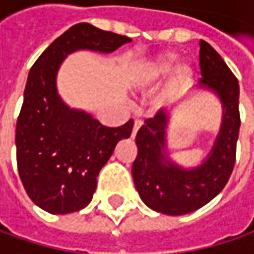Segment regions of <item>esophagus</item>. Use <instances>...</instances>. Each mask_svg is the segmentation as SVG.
Wrapping results in <instances>:
<instances>
[{
	"instance_id": "1",
	"label": "esophagus",
	"mask_w": 254,
	"mask_h": 254,
	"mask_svg": "<svg viewBox=\"0 0 254 254\" xmlns=\"http://www.w3.org/2000/svg\"><path fill=\"white\" fill-rule=\"evenodd\" d=\"M141 126H142L141 120H138V119H137V120H134V127H132V131H131V137H132V138L135 137V134H137V131H138V128H140Z\"/></svg>"
}]
</instances>
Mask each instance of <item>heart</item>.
Here are the masks:
<instances>
[{"label": "heart", "instance_id": "heart-1", "mask_svg": "<svg viewBox=\"0 0 254 254\" xmlns=\"http://www.w3.org/2000/svg\"><path fill=\"white\" fill-rule=\"evenodd\" d=\"M175 62H177V55L161 54L152 58L151 61L142 64L134 74V80H132L134 87L142 90V89H148L154 84L160 83L162 79L170 73ZM190 76H192V69L190 64H178L171 72L170 80L165 89V96L178 92L182 86H185L190 82Z\"/></svg>", "mask_w": 254, "mask_h": 254}]
</instances>
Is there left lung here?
<instances>
[{"label": "left lung", "mask_w": 254, "mask_h": 254, "mask_svg": "<svg viewBox=\"0 0 254 254\" xmlns=\"http://www.w3.org/2000/svg\"><path fill=\"white\" fill-rule=\"evenodd\" d=\"M200 79L190 92H209L222 106L219 131L205 158L193 167H184L171 157L168 128L175 107L162 109L147 119L135 137L138 148L132 162V181L141 200L158 213L180 216L199 209L226 185L235 167L239 137V83L220 55L208 42H199Z\"/></svg>", "instance_id": "obj_1"}]
</instances>
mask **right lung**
Returning <instances> with one entry per match:
<instances>
[{"instance_id":"1","label":"right lung","mask_w":254,"mask_h":254,"mask_svg":"<svg viewBox=\"0 0 254 254\" xmlns=\"http://www.w3.org/2000/svg\"><path fill=\"white\" fill-rule=\"evenodd\" d=\"M130 41L86 22L76 24L56 38L31 67L15 145L25 190L41 209L66 215L86 208L99 172L134 126L128 120L120 127H106L90 113L66 104L56 84L61 66L77 51L107 55Z\"/></svg>"}]
</instances>
